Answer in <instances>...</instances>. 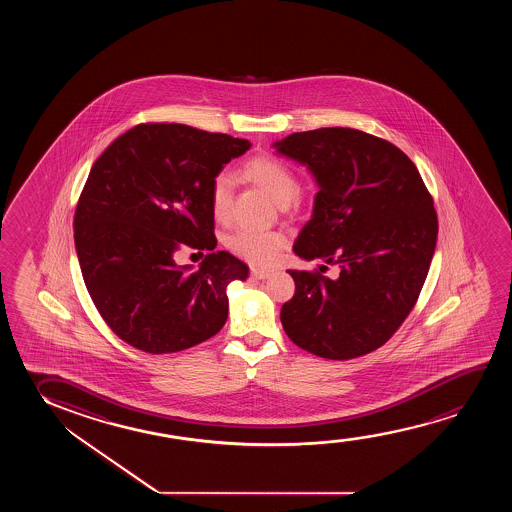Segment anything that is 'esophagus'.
Wrapping results in <instances>:
<instances>
[{
    "label": "esophagus",
    "mask_w": 512,
    "mask_h": 512,
    "mask_svg": "<svg viewBox=\"0 0 512 512\" xmlns=\"http://www.w3.org/2000/svg\"><path fill=\"white\" fill-rule=\"evenodd\" d=\"M271 274L273 271H269V269H255V267L252 269V278L255 280H267Z\"/></svg>",
    "instance_id": "34e87169"
}]
</instances>
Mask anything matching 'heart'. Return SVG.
<instances>
[{
  "instance_id": "obj_1",
  "label": "heart",
  "mask_w": 512,
  "mask_h": 512,
  "mask_svg": "<svg viewBox=\"0 0 512 512\" xmlns=\"http://www.w3.org/2000/svg\"><path fill=\"white\" fill-rule=\"evenodd\" d=\"M241 175L248 182L267 192L280 206L294 201L301 190L299 178L287 162L276 155H255L243 164ZM232 201V182L220 173L211 180L210 206L213 217L224 220L229 215ZM229 252L252 266L266 267L280 259L287 248L288 238L280 231H236L225 241Z\"/></svg>"
}]
</instances>
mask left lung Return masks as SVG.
Returning a JSON list of instances; mask_svg holds the SVG:
<instances>
[{
  "instance_id": "8db88e82",
  "label": "left lung",
  "mask_w": 512,
  "mask_h": 512,
  "mask_svg": "<svg viewBox=\"0 0 512 512\" xmlns=\"http://www.w3.org/2000/svg\"><path fill=\"white\" fill-rule=\"evenodd\" d=\"M274 147L320 185L294 252L341 269L336 280L288 271L295 294L281 308L283 329L316 357L378 350L420 297L439 231L434 199L400 148L358 129L322 127Z\"/></svg>"
}]
</instances>
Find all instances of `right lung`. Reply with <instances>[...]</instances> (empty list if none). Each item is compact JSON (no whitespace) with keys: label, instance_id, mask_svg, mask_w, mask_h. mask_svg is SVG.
<instances>
[{"label":"right lung","instance_id":"right-lung-1","mask_svg":"<svg viewBox=\"0 0 512 512\" xmlns=\"http://www.w3.org/2000/svg\"><path fill=\"white\" fill-rule=\"evenodd\" d=\"M250 141L185 124L147 122L94 162L75 211V248L94 306L136 350H187L224 327L225 288L248 266L217 246L211 180ZM208 249L197 272L174 253Z\"/></svg>","mask_w":512,"mask_h":512}]
</instances>
